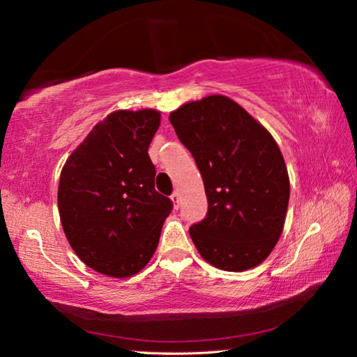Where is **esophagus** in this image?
Here are the masks:
<instances>
[{
	"label": "esophagus",
	"instance_id": "34e87169",
	"mask_svg": "<svg viewBox=\"0 0 357 357\" xmlns=\"http://www.w3.org/2000/svg\"><path fill=\"white\" fill-rule=\"evenodd\" d=\"M170 198H172V202H173L174 209H178L179 208V193L178 192H173Z\"/></svg>",
	"mask_w": 357,
	"mask_h": 357
}]
</instances>
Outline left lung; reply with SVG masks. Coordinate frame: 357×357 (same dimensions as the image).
<instances>
[{"label": "left lung", "mask_w": 357, "mask_h": 357, "mask_svg": "<svg viewBox=\"0 0 357 357\" xmlns=\"http://www.w3.org/2000/svg\"><path fill=\"white\" fill-rule=\"evenodd\" d=\"M202 173L208 214L189 228L200 255L222 271L263 263L279 241L289 202L285 160L273 135L227 96L170 113Z\"/></svg>", "instance_id": "1"}]
</instances>
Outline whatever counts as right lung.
Here are the masks:
<instances>
[{
    "mask_svg": "<svg viewBox=\"0 0 357 357\" xmlns=\"http://www.w3.org/2000/svg\"><path fill=\"white\" fill-rule=\"evenodd\" d=\"M160 126L151 108L116 110L89 132L61 170L59 219L82 261L108 277L149 263L173 203L154 189L148 148Z\"/></svg>",
    "mask_w": 357,
    "mask_h": 357,
    "instance_id": "add662e5",
    "label": "right lung"
}]
</instances>
